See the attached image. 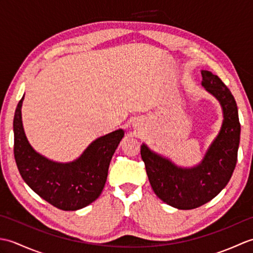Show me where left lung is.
Returning <instances> with one entry per match:
<instances>
[{
	"label": "left lung",
	"mask_w": 253,
	"mask_h": 253,
	"mask_svg": "<svg viewBox=\"0 0 253 253\" xmlns=\"http://www.w3.org/2000/svg\"><path fill=\"white\" fill-rule=\"evenodd\" d=\"M202 87L215 98L223 112V122L202 161L182 168L170 159L141 144V158L153 191L161 200L179 210H191L211 201L232 177L240 142V123L234 96L216 75L201 71Z\"/></svg>",
	"instance_id": "left-lung-1"
}]
</instances>
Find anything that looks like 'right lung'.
I'll return each mask as SVG.
<instances>
[{
    "label": "right lung",
    "mask_w": 253,
    "mask_h": 253,
    "mask_svg": "<svg viewBox=\"0 0 253 253\" xmlns=\"http://www.w3.org/2000/svg\"><path fill=\"white\" fill-rule=\"evenodd\" d=\"M24 96L13 123L14 157L21 177L37 195L57 209L76 211L89 206L103 190L112 157L125 132L117 129L95 139L72 162H55L37 152L26 137L21 120Z\"/></svg>",
    "instance_id": "1"
}]
</instances>
